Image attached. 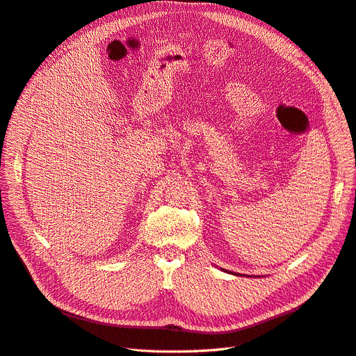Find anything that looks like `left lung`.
Listing matches in <instances>:
<instances>
[{"label":"left lung","instance_id":"obj_1","mask_svg":"<svg viewBox=\"0 0 356 356\" xmlns=\"http://www.w3.org/2000/svg\"><path fill=\"white\" fill-rule=\"evenodd\" d=\"M221 270H222V271H226V273H232V271H227V270H225V268H221ZM232 274H233V273H232ZM234 274H236V273H234Z\"/></svg>","mask_w":356,"mask_h":356}]
</instances>
